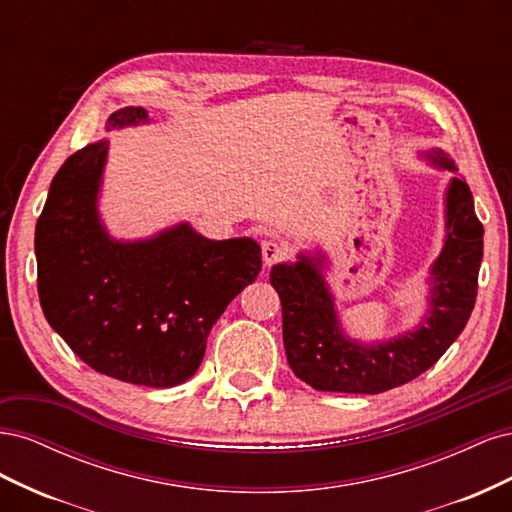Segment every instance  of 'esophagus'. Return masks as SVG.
Returning a JSON list of instances; mask_svg holds the SVG:
<instances>
[{
	"mask_svg": "<svg viewBox=\"0 0 512 512\" xmlns=\"http://www.w3.org/2000/svg\"><path fill=\"white\" fill-rule=\"evenodd\" d=\"M284 256H286L284 245H280V243L273 241V239L262 241V260H265V265H267V267L275 265V262H277V260H282Z\"/></svg>",
	"mask_w": 512,
	"mask_h": 512,
	"instance_id": "1",
	"label": "esophagus"
}]
</instances>
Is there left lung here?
Instances as JSON below:
<instances>
[{"mask_svg": "<svg viewBox=\"0 0 512 512\" xmlns=\"http://www.w3.org/2000/svg\"><path fill=\"white\" fill-rule=\"evenodd\" d=\"M433 160L455 170L442 151ZM446 245L431 269V312L425 324L389 344L359 346L339 331L320 262L301 256L277 265L271 286L282 301V333L294 376L316 391L376 395L421 376L448 350L474 309L483 260V224L466 181L453 179L446 196Z\"/></svg>", "mask_w": 512, "mask_h": 512, "instance_id": "left-lung-1", "label": "left lung"}]
</instances>
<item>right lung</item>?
Segmentation results:
<instances>
[{
	"label": "right lung",
	"instance_id": "obj_1",
	"mask_svg": "<svg viewBox=\"0 0 512 512\" xmlns=\"http://www.w3.org/2000/svg\"><path fill=\"white\" fill-rule=\"evenodd\" d=\"M147 121L141 106L108 130ZM108 141L91 143L51 181L36 224L38 297L51 327L83 363L130 384L168 389L196 374L209 331L262 267L252 239L211 241L188 224L156 239H108L96 194Z\"/></svg>",
	"mask_w": 512,
	"mask_h": 512
}]
</instances>
